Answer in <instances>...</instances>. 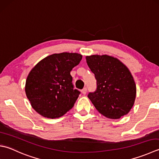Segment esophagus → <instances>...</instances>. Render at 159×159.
Segmentation results:
<instances>
[{"mask_svg":"<svg viewBox=\"0 0 159 159\" xmlns=\"http://www.w3.org/2000/svg\"><path fill=\"white\" fill-rule=\"evenodd\" d=\"M87 92H88V89H87V88H83V89L81 90V92H82V94H84V95L86 94Z\"/></svg>","mask_w":159,"mask_h":159,"instance_id":"34e87169","label":"esophagus"}]
</instances>
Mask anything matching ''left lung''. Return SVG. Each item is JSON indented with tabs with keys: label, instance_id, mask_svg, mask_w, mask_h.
Returning <instances> with one entry per match:
<instances>
[{
	"label": "left lung",
	"instance_id": "1",
	"mask_svg": "<svg viewBox=\"0 0 159 159\" xmlns=\"http://www.w3.org/2000/svg\"><path fill=\"white\" fill-rule=\"evenodd\" d=\"M96 80V89L88 98L96 110L109 119H118L133 107L136 88L133 76L119 59L107 55L86 57Z\"/></svg>",
	"mask_w": 159,
	"mask_h": 159
}]
</instances>
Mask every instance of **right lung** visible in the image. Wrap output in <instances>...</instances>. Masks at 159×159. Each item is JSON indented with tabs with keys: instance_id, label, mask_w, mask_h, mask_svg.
<instances>
[{
	"instance_id": "right-lung-1",
	"label": "right lung",
	"mask_w": 159,
	"mask_h": 159,
	"mask_svg": "<svg viewBox=\"0 0 159 159\" xmlns=\"http://www.w3.org/2000/svg\"><path fill=\"white\" fill-rule=\"evenodd\" d=\"M82 55L63 52L43 58L28 74L25 93L31 105L41 116L56 119L74 107L80 94L74 89L70 71Z\"/></svg>"
}]
</instances>
